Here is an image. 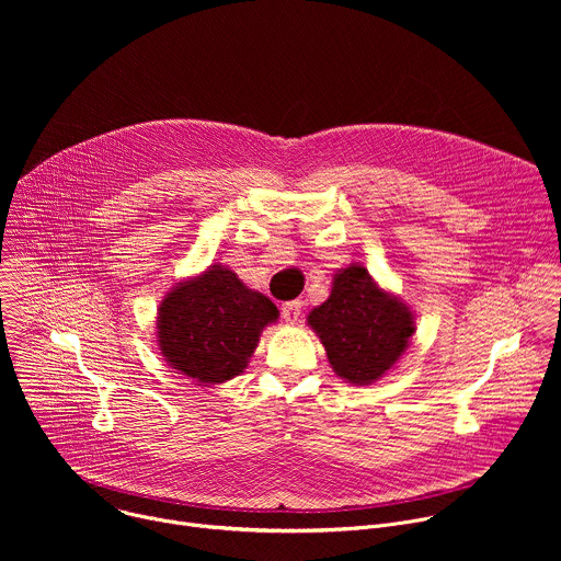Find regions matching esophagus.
<instances>
[{
    "label": "esophagus",
    "instance_id": "obj_1",
    "mask_svg": "<svg viewBox=\"0 0 561 561\" xmlns=\"http://www.w3.org/2000/svg\"><path fill=\"white\" fill-rule=\"evenodd\" d=\"M299 314H301V301L282 304V317L286 319V322H297Z\"/></svg>",
    "mask_w": 561,
    "mask_h": 561
}]
</instances>
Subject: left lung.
Returning <instances> with one entry per match:
<instances>
[{"label": "left lung", "mask_w": 561, "mask_h": 561, "mask_svg": "<svg viewBox=\"0 0 561 561\" xmlns=\"http://www.w3.org/2000/svg\"><path fill=\"white\" fill-rule=\"evenodd\" d=\"M308 327L322 340L333 370L359 386L379 379L415 331L407 304L383 293L355 264L335 275L331 297L310 310Z\"/></svg>", "instance_id": "left-lung-1"}]
</instances>
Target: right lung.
<instances>
[{
	"mask_svg": "<svg viewBox=\"0 0 561 561\" xmlns=\"http://www.w3.org/2000/svg\"><path fill=\"white\" fill-rule=\"evenodd\" d=\"M277 306L219 264L175 286L159 306L157 335L167 362L199 383L242 373Z\"/></svg>",
	"mask_w": 561,
	"mask_h": 561,
	"instance_id": "add662e5",
	"label": "right lung"
}]
</instances>
